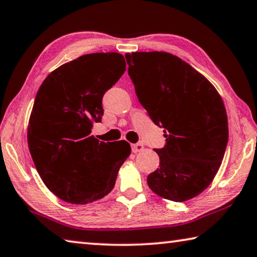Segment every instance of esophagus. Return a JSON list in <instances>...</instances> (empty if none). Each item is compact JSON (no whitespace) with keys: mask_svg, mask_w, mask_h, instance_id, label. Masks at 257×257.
<instances>
[{"mask_svg":"<svg viewBox=\"0 0 257 257\" xmlns=\"http://www.w3.org/2000/svg\"><path fill=\"white\" fill-rule=\"evenodd\" d=\"M144 149V145H143V143H136V144H133L132 145V150L134 153H138V152L143 151Z\"/></svg>","mask_w":257,"mask_h":257,"instance_id":"1","label":"esophagus"}]
</instances>
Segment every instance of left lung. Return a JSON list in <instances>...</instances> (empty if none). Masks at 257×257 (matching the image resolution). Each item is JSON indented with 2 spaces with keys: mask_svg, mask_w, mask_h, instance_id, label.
<instances>
[{
  "mask_svg": "<svg viewBox=\"0 0 257 257\" xmlns=\"http://www.w3.org/2000/svg\"><path fill=\"white\" fill-rule=\"evenodd\" d=\"M125 60L139 102L165 137L163 149L154 150L160 167L147 184L169 201H188L207 188L223 160L229 130L222 98L205 77L167 52H135Z\"/></svg>",
  "mask_w": 257,
  "mask_h": 257,
  "instance_id": "obj_1",
  "label": "left lung"
}]
</instances>
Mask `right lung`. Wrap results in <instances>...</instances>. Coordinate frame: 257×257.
Instances as JSON below:
<instances>
[{
    "instance_id": "1",
    "label": "right lung",
    "mask_w": 257,
    "mask_h": 257,
    "mask_svg": "<svg viewBox=\"0 0 257 257\" xmlns=\"http://www.w3.org/2000/svg\"><path fill=\"white\" fill-rule=\"evenodd\" d=\"M125 70L123 56L82 55L55 69L43 81L28 124V147L47 188L64 202L87 204L112 190L130 155L125 141L90 136L101 122L102 99Z\"/></svg>"
}]
</instances>
